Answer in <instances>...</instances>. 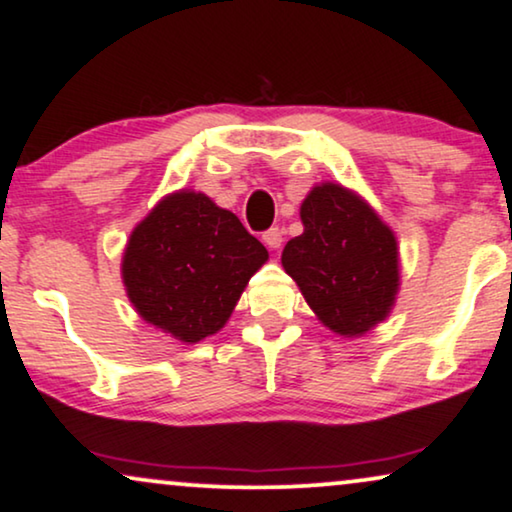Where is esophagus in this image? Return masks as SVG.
<instances>
[{"instance_id": "34e87169", "label": "esophagus", "mask_w": 512, "mask_h": 512, "mask_svg": "<svg viewBox=\"0 0 512 512\" xmlns=\"http://www.w3.org/2000/svg\"><path fill=\"white\" fill-rule=\"evenodd\" d=\"M262 241L269 245L271 250H276V248H281V243H283V229L281 227H271V229H267L262 234Z\"/></svg>"}]
</instances>
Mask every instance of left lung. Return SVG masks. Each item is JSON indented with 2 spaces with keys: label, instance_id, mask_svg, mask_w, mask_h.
<instances>
[{
  "label": "left lung",
  "instance_id": "1",
  "mask_svg": "<svg viewBox=\"0 0 512 512\" xmlns=\"http://www.w3.org/2000/svg\"><path fill=\"white\" fill-rule=\"evenodd\" d=\"M304 231L283 248V269L320 323L360 337L381 323L400 285L398 241L356 192L335 182L313 187L299 208Z\"/></svg>",
  "mask_w": 512,
  "mask_h": 512
}]
</instances>
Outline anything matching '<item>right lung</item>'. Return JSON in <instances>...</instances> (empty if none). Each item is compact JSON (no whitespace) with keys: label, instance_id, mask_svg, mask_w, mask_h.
<instances>
[{"label":"right lung","instance_id":"obj_1","mask_svg":"<svg viewBox=\"0 0 512 512\" xmlns=\"http://www.w3.org/2000/svg\"><path fill=\"white\" fill-rule=\"evenodd\" d=\"M269 252L206 194H168L128 238L121 276L135 311L180 342L215 335Z\"/></svg>","mask_w":512,"mask_h":512}]
</instances>
